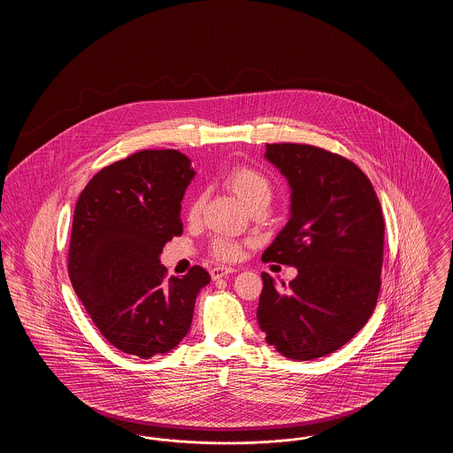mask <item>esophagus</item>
Wrapping results in <instances>:
<instances>
[{
	"label": "esophagus",
	"mask_w": 453,
	"mask_h": 453,
	"mask_svg": "<svg viewBox=\"0 0 453 453\" xmlns=\"http://www.w3.org/2000/svg\"><path fill=\"white\" fill-rule=\"evenodd\" d=\"M233 272H236V270L229 268V266H214L211 270V277H212V280H219V279H222V277H226V275H229Z\"/></svg>",
	"instance_id": "obj_1"
}]
</instances>
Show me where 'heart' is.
<instances>
[{
    "label": "heart",
    "instance_id": "1",
    "mask_svg": "<svg viewBox=\"0 0 453 453\" xmlns=\"http://www.w3.org/2000/svg\"><path fill=\"white\" fill-rule=\"evenodd\" d=\"M222 181L226 188H229L233 194L236 195L248 209L259 203L268 205L273 195V187L268 176L246 165H237L234 168H231L224 174ZM202 207H203V195L196 194L188 203L187 219L190 222H196L202 216ZM211 253L214 258L220 261H236L242 255V244L231 237L217 236L211 242Z\"/></svg>",
    "mask_w": 453,
    "mask_h": 453
}]
</instances>
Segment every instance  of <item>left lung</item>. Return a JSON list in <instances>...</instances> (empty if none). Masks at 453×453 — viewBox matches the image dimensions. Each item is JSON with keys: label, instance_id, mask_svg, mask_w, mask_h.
<instances>
[{"label": "left lung", "instance_id": "8db88e82", "mask_svg": "<svg viewBox=\"0 0 453 453\" xmlns=\"http://www.w3.org/2000/svg\"><path fill=\"white\" fill-rule=\"evenodd\" d=\"M266 159L292 188V216L263 261L296 266L288 285L261 273L259 329L294 360L326 357L372 316L384 261V216L353 161L311 144H266Z\"/></svg>", "mask_w": 453, "mask_h": 453}]
</instances>
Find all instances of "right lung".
<instances>
[{"label":"right lung","mask_w":453,"mask_h":453,"mask_svg":"<svg viewBox=\"0 0 453 453\" xmlns=\"http://www.w3.org/2000/svg\"><path fill=\"white\" fill-rule=\"evenodd\" d=\"M194 174L185 154L144 150L100 170L78 198L67 273L93 324L122 353L151 358L173 349L211 281L198 265L166 279L159 261L183 233L181 198Z\"/></svg>","instance_id":"add662e5"}]
</instances>
